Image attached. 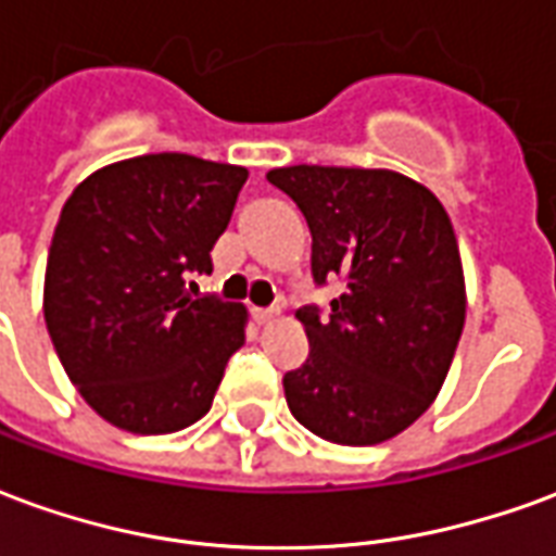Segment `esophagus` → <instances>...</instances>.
Listing matches in <instances>:
<instances>
[{
	"mask_svg": "<svg viewBox=\"0 0 556 556\" xmlns=\"http://www.w3.org/2000/svg\"><path fill=\"white\" fill-rule=\"evenodd\" d=\"M274 318H277V309H258V306L253 309L255 325H267V321H274Z\"/></svg>",
	"mask_w": 556,
	"mask_h": 556,
	"instance_id": "34e87169",
	"label": "esophagus"
}]
</instances>
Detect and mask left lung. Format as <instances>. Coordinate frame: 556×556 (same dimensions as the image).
I'll list each match as a JSON object with an SVG mask.
<instances>
[{
  "label": "left lung",
  "instance_id": "8db88e82",
  "mask_svg": "<svg viewBox=\"0 0 556 556\" xmlns=\"http://www.w3.org/2000/svg\"><path fill=\"white\" fill-rule=\"evenodd\" d=\"M267 181L313 235V282L339 279L301 306L309 357L282 378L294 419L330 443L393 438L438 396L465 327V274L453 223L422 184L399 172L286 166Z\"/></svg>",
  "mask_w": 556,
  "mask_h": 556
}]
</instances>
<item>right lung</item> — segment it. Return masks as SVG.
<instances>
[{
	"instance_id": "right-lung-1",
	"label": "right lung",
	"mask_w": 556,
	"mask_h": 556,
	"mask_svg": "<svg viewBox=\"0 0 556 556\" xmlns=\"http://www.w3.org/2000/svg\"><path fill=\"white\" fill-rule=\"evenodd\" d=\"M247 181L243 166L146 154L98 169L62 207L43 318L83 399L113 426L166 434L214 402L243 306L193 298Z\"/></svg>"
}]
</instances>
